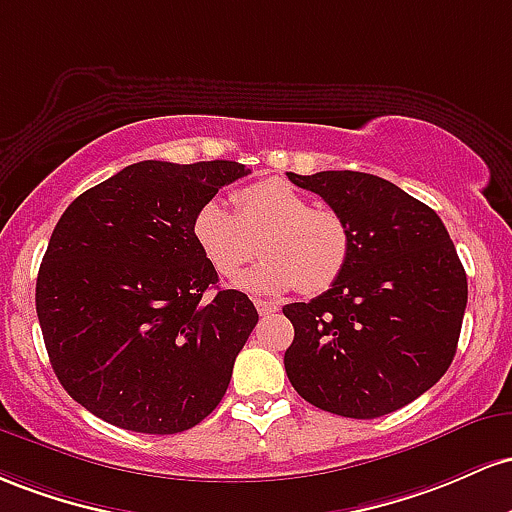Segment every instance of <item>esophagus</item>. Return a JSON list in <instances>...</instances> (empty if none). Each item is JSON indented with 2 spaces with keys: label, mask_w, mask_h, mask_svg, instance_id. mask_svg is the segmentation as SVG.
<instances>
[{
  "label": "esophagus",
  "mask_w": 512,
  "mask_h": 512,
  "mask_svg": "<svg viewBox=\"0 0 512 512\" xmlns=\"http://www.w3.org/2000/svg\"><path fill=\"white\" fill-rule=\"evenodd\" d=\"M254 304H256V309H258V314H261V317H268V314L278 312V304H275V302H266V300H256Z\"/></svg>",
  "instance_id": "obj_1"
}]
</instances>
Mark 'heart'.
Returning <instances> with one entry per match:
<instances>
[{"label": "heart", "mask_w": 512, "mask_h": 512, "mask_svg": "<svg viewBox=\"0 0 512 512\" xmlns=\"http://www.w3.org/2000/svg\"><path fill=\"white\" fill-rule=\"evenodd\" d=\"M234 208L208 200L195 210L191 237L210 268L234 278L258 256L266 261L239 278V287L258 295L300 287L307 295L329 290L350 256V232L333 210L283 179H263L234 193Z\"/></svg>", "instance_id": "obj_1"}]
</instances>
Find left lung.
Here are the masks:
<instances>
[{"label":"left lung","mask_w":512,"mask_h":512,"mask_svg":"<svg viewBox=\"0 0 512 512\" xmlns=\"http://www.w3.org/2000/svg\"><path fill=\"white\" fill-rule=\"evenodd\" d=\"M346 222L341 278L312 302L285 304L295 341L285 372L304 401L377 418L428 392L455 358L467 273L435 210L360 171L287 174Z\"/></svg>","instance_id":"8db88e82"}]
</instances>
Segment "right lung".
<instances>
[{"label": "right lung", "instance_id": "1", "mask_svg": "<svg viewBox=\"0 0 512 512\" xmlns=\"http://www.w3.org/2000/svg\"><path fill=\"white\" fill-rule=\"evenodd\" d=\"M244 164L147 159L72 200L38 271L36 312L65 392L111 426L171 435L225 396L258 312L191 237L195 210Z\"/></svg>", "mask_w": 512, "mask_h": 512}]
</instances>
